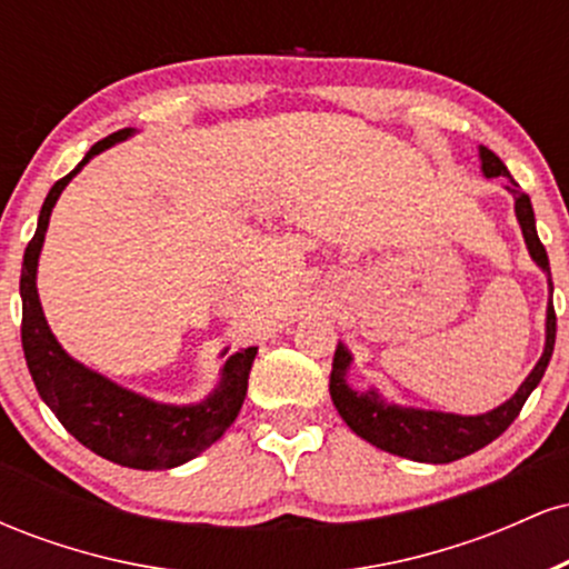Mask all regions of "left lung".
I'll use <instances>...</instances> for the list:
<instances>
[{
    "label": "left lung",
    "mask_w": 569,
    "mask_h": 569,
    "mask_svg": "<svg viewBox=\"0 0 569 569\" xmlns=\"http://www.w3.org/2000/svg\"><path fill=\"white\" fill-rule=\"evenodd\" d=\"M479 154L481 171H485L487 179L508 176V181H511L508 192H511L516 200V219H519L521 232H525L530 257L538 262V267H543V272L548 276V286H551L553 291L551 267H548V253L543 243H540L538 230H535V213L530 198H527L519 189V184L511 179V173L502 166L498 154L489 152L487 147H481ZM553 342H557V312H553V305H548L546 350L543 356H540V361L535 363L532 375L521 382L516 396L508 398L502 407L476 417L396 407V403H385L375 390L358 393V390H352L348 380H345L350 367V352L342 342H339L335 352V363H331V401H335L337 411L342 415V420L348 422L350 430H356L361 439L385 449V452L409 457V460L417 462H455L460 460V457L479 452L481 447H487V443H492L500 433H506L508 426L519 417L527 398H530L532 390L538 388V382L543 380L548 361H551Z\"/></svg>",
    "instance_id": "left-lung-1"
}]
</instances>
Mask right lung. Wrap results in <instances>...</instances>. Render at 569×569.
I'll use <instances>...</instances> for the list:
<instances>
[{"instance_id":"right-lung-1","label":"right lung","mask_w":569,"mask_h":569,"mask_svg":"<svg viewBox=\"0 0 569 569\" xmlns=\"http://www.w3.org/2000/svg\"><path fill=\"white\" fill-rule=\"evenodd\" d=\"M130 133L133 128H122L93 143L80 166L58 179L44 198L37 232L26 246L21 267V342L26 367L31 371L39 396L82 447L136 471H166L198 457L232 426L243 407L248 371L257 358V348L230 356L221 371L219 388L206 401L189 403V407L154 403L77 363L50 331L37 293V259L58 194L93 154L128 139Z\"/></svg>"}]
</instances>
